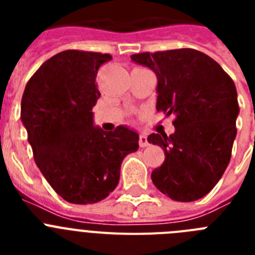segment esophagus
Returning a JSON list of instances; mask_svg holds the SVG:
<instances>
[{
	"mask_svg": "<svg viewBox=\"0 0 255 255\" xmlns=\"http://www.w3.org/2000/svg\"><path fill=\"white\" fill-rule=\"evenodd\" d=\"M148 144L149 143H148L147 136H145V135H140V136H139V147L144 148V147H147Z\"/></svg>",
	"mask_w": 255,
	"mask_h": 255,
	"instance_id": "1",
	"label": "esophagus"
}]
</instances>
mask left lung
Wrapping results in <instances>:
<instances>
[{
    "label": "left lung",
    "instance_id": "1",
    "mask_svg": "<svg viewBox=\"0 0 255 255\" xmlns=\"http://www.w3.org/2000/svg\"><path fill=\"white\" fill-rule=\"evenodd\" d=\"M157 75V111L173 115L175 132L150 134L164 161L153 184L177 202L203 198L222 177L233 150L239 115L233 79L213 58L193 48L131 56Z\"/></svg>",
    "mask_w": 255,
    "mask_h": 255
}]
</instances>
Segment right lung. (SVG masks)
I'll return each instance as SVG.
<instances>
[{
	"instance_id": "obj_1",
	"label": "right lung",
	"mask_w": 255,
	"mask_h": 255,
	"mask_svg": "<svg viewBox=\"0 0 255 255\" xmlns=\"http://www.w3.org/2000/svg\"><path fill=\"white\" fill-rule=\"evenodd\" d=\"M108 53L67 49L29 79L21 121L34 161L49 185L70 203L92 204L119 184L123 159L138 150L139 135L125 126L103 131L92 108L101 97L96 78Z\"/></svg>"
}]
</instances>
